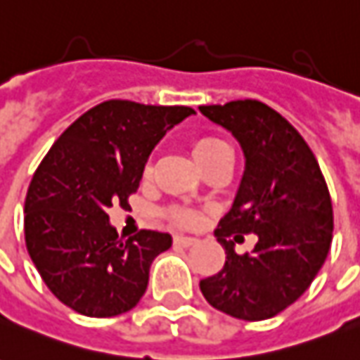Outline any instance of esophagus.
<instances>
[{
  "mask_svg": "<svg viewBox=\"0 0 360 360\" xmlns=\"http://www.w3.org/2000/svg\"><path fill=\"white\" fill-rule=\"evenodd\" d=\"M174 243L176 245H180V247H192L198 243L195 237H184V235H176L174 237Z\"/></svg>",
  "mask_w": 360,
  "mask_h": 360,
  "instance_id": "esophagus-1",
  "label": "esophagus"
}]
</instances>
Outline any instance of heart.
Here are the masks:
<instances>
[{"instance_id":"heart-1","label":"heart","mask_w":360,"mask_h":360,"mask_svg":"<svg viewBox=\"0 0 360 360\" xmlns=\"http://www.w3.org/2000/svg\"><path fill=\"white\" fill-rule=\"evenodd\" d=\"M192 155H194L198 165L205 166L207 162L219 158V156L231 155V148H229V145H227L225 141H221V139L205 135V137H198L194 143H192ZM170 217H172V221L174 223H178V225H186V227L198 223V215H195L194 212H190V210H174V212L170 213Z\"/></svg>"}]
</instances>
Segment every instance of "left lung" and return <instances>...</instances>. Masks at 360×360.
<instances>
[{
    "label": "left lung",
    "mask_w": 360,
    "mask_h": 360,
    "mask_svg": "<svg viewBox=\"0 0 360 360\" xmlns=\"http://www.w3.org/2000/svg\"><path fill=\"white\" fill-rule=\"evenodd\" d=\"M200 111L231 131L245 153L237 198L215 229L225 264L200 290L223 314L262 321L292 306L323 266L333 239L331 195L308 143L266 103L237 100ZM241 232L259 241L237 255L226 237Z\"/></svg>",
    "instance_id": "1"
}]
</instances>
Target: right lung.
<instances>
[{
	"mask_svg": "<svg viewBox=\"0 0 360 360\" xmlns=\"http://www.w3.org/2000/svg\"><path fill=\"white\" fill-rule=\"evenodd\" d=\"M192 113L186 105L103 101L76 119L34 170L25 198V243L64 306L111 317L143 298L148 269L172 237L143 229L123 239L108 210L129 205L156 143Z\"/></svg>",
	"mask_w": 360,
	"mask_h": 360,
	"instance_id": "add662e5",
	"label": "right lung"
}]
</instances>
